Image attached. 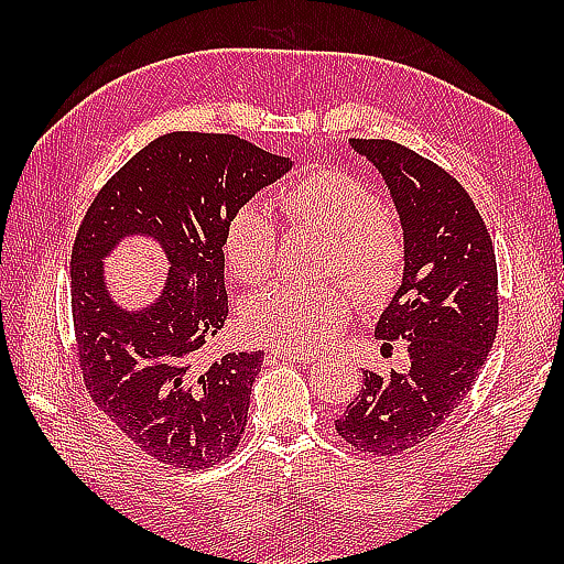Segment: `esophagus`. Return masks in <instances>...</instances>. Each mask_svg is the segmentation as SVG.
I'll use <instances>...</instances> for the list:
<instances>
[{
    "label": "esophagus",
    "instance_id": "34e87169",
    "mask_svg": "<svg viewBox=\"0 0 564 564\" xmlns=\"http://www.w3.org/2000/svg\"><path fill=\"white\" fill-rule=\"evenodd\" d=\"M275 358H281V361H293V364H301V366H310L317 361L315 354H285V351H273Z\"/></svg>",
    "mask_w": 564,
    "mask_h": 564
}]
</instances>
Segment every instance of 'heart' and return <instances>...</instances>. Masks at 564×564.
<instances>
[{
  "mask_svg": "<svg viewBox=\"0 0 564 564\" xmlns=\"http://www.w3.org/2000/svg\"><path fill=\"white\" fill-rule=\"evenodd\" d=\"M295 230L325 239L322 271L345 281L317 285H273L242 307L251 339L285 354L327 346L349 319L356 293L376 305L398 289L404 271V235L380 206L373 188L341 170H315L275 198ZM223 257L237 281H267L275 261V232L267 213L245 206L225 225Z\"/></svg>",
  "mask_w": 564,
  "mask_h": 564,
  "instance_id": "b5f03b06",
  "label": "heart"
}]
</instances>
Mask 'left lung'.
Wrapping results in <instances>:
<instances>
[{
	"label": "left lung",
	"mask_w": 564,
	"mask_h": 564,
	"mask_svg": "<svg viewBox=\"0 0 564 564\" xmlns=\"http://www.w3.org/2000/svg\"><path fill=\"white\" fill-rule=\"evenodd\" d=\"M386 178L404 235V271L376 337L406 341L410 370H364L334 426L368 455H402L446 422L487 361L499 325L495 247L473 198L438 164L392 140H351Z\"/></svg>",
	"instance_id": "1"
}]
</instances>
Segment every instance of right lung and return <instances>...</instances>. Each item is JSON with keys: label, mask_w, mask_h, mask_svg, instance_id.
Masks as SVG:
<instances>
[{"label": "right lung", "mask_w": 564, "mask_h": 564, "mask_svg": "<svg viewBox=\"0 0 564 564\" xmlns=\"http://www.w3.org/2000/svg\"><path fill=\"white\" fill-rule=\"evenodd\" d=\"M293 162L237 135L170 133L118 170L89 206L72 247V319L91 400L154 460L198 470L245 434L263 351L203 364L227 319V220ZM130 236L152 238L171 269L159 297L126 308L105 259Z\"/></svg>", "instance_id": "add662e5"}]
</instances>
